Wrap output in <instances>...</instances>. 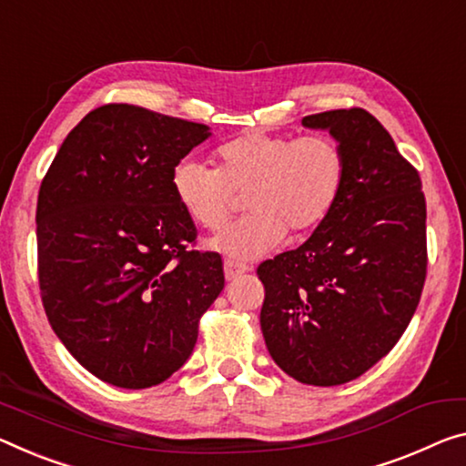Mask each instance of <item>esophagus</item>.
Masks as SVG:
<instances>
[{
  "label": "esophagus",
  "instance_id": "34e87169",
  "mask_svg": "<svg viewBox=\"0 0 466 466\" xmlns=\"http://www.w3.org/2000/svg\"><path fill=\"white\" fill-rule=\"evenodd\" d=\"M248 270H249L248 264L238 262V260H225V277H227V281H233V279H238L239 275L248 273Z\"/></svg>",
  "mask_w": 466,
  "mask_h": 466
}]
</instances>
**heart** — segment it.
<instances>
[{"label": "heart", "instance_id": "1", "mask_svg": "<svg viewBox=\"0 0 466 466\" xmlns=\"http://www.w3.org/2000/svg\"><path fill=\"white\" fill-rule=\"evenodd\" d=\"M346 158L329 135L248 133L217 149V168L181 160L170 183L177 202L198 227L217 231L233 210L235 193H246L249 214L214 235L210 246L238 260L275 249L288 228H317L338 204Z\"/></svg>", "mask_w": 466, "mask_h": 466}]
</instances>
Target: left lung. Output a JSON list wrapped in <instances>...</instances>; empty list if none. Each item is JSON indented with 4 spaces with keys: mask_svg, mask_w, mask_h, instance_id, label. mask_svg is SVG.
<instances>
[{
    "mask_svg": "<svg viewBox=\"0 0 466 466\" xmlns=\"http://www.w3.org/2000/svg\"><path fill=\"white\" fill-rule=\"evenodd\" d=\"M339 143L346 178L331 214L302 246L258 267L268 354L306 385L360 377L402 338L427 275L420 177L362 108L302 118Z\"/></svg>",
    "mask_w": 466,
    "mask_h": 466,
    "instance_id": "obj_1",
    "label": "left lung"
}]
</instances>
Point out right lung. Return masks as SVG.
Instances as JSON below:
<instances>
[{
	"instance_id": "obj_1",
	"label": "right lung",
	"mask_w": 466,
	"mask_h": 466,
	"mask_svg": "<svg viewBox=\"0 0 466 466\" xmlns=\"http://www.w3.org/2000/svg\"><path fill=\"white\" fill-rule=\"evenodd\" d=\"M210 128L128 104L89 112L56 154L37 199L47 320L89 373L125 390L158 385L198 341L225 288L217 252L187 249L193 220L173 168Z\"/></svg>"
}]
</instances>
